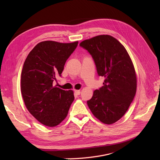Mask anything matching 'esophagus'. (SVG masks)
Listing matches in <instances>:
<instances>
[{
    "instance_id": "1",
    "label": "esophagus",
    "mask_w": 160,
    "mask_h": 160,
    "mask_svg": "<svg viewBox=\"0 0 160 160\" xmlns=\"http://www.w3.org/2000/svg\"><path fill=\"white\" fill-rule=\"evenodd\" d=\"M75 93L76 95H80V93H81V91H80V90H75Z\"/></svg>"
}]
</instances>
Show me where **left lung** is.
Wrapping results in <instances>:
<instances>
[{"label":"left lung","instance_id":"8db88e82","mask_svg":"<svg viewBox=\"0 0 160 160\" xmlns=\"http://www.w3.org/2000/svg\"><path fill=\"white\" fill-rule=\"evenodd\" d=\"M79 45L91 55L103 86L88 101L95 117L105 124L118 122L126 113L137 90L133 62L124 46L113 37L101 35L82 41Z\"/></svg>","mask_w":160,"mask_h":160}]
</instances>
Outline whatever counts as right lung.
I'll use <instances>...</instances> for the list:
<instances>
[{"mask_svg": "<svg viewBox=\"0 0 160 160\" xmlns=\"http://www.w3.org/2000/svg\"><path fill=\"white\" fill-rule=\"evenodd\" d=\"M77 45L78 41H42L28 53L24 62L21 79L24 102L33 117L46 126L61 123L74 101L73 91L53 86V82L61 76L66 61Z\"/></svg>", "mask_w": 160, "mask_h": 160, "instance_id": "obj_1", "label": "right lung"}]
</instances>
